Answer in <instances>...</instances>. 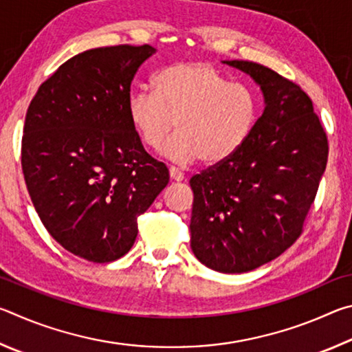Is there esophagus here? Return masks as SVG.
<instances>
[{
  "instance_id": "1",
  "label": "esophagus",
  "mask_w": 352,
  "mask_h": 352,
  "mask_svg": "<svg viewBox=\"0 0 352 352\" xmlns=\"http://www.w3.org/2000/svg\"><path fill=\"white\" fill-rule=\"evenodd\" d=\"M169 175H170V178H172V180H174V182H182L183 178H184L183 172H182L180 169L174 168V166H170V168H169Z\"/></svg>"
}]
</instances>
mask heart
I'll use <instances>...</instances> for the list:
<instances>
[{
  "label": "heart",
  "instance_id": "heart-1",
  "mask_svg": "<svg viewBox=\"0 0 352 352\" xmlns=\"http://www.w3.org/2000/svg\"><path fill=\"white\" fill-rule=\"evenodd\" d=\"M152 91L130 94L129 121L142 144L180 164L217 166L245 144L259 118V98L211 63L182 62L152 77Z\"/></svg>",
  "mask_w": 352,
  "mask_h": 352
}]
</instances>
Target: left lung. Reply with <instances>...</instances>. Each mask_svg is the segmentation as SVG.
Instances as JSON below:
<instances>
[{
  "instance_id": "8db88e82",
  "label": "left lung",
  "mask_w": 352,
  "mask_h": 352,
  "mask_svg": "<svg viewBox=\"0 0 352 352\" xmlns=\"http://www.w3.org/2000/svg\"><path fill=\"white\" fill-rule=\"evenodd\" d=\"M223 63L258 83L265 109L239 152L190 178V248L212 270L243 273L278 258L301 236L329 146L300 85L264 65Z\"/></svg>"
}]
</instances>
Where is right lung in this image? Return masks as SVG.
<instances>
[{
	"label": "right lung",
	"mask_w": 352,
	"mask_h": 352,
	"mask_svg": "<svg viewBox=\"0 0 352 352\" xmlns=\"http://www.w3.org/2000/svg\"><path fill=\"white\" fill-rule=\"evenodd\" d=\"M155 47L80 52L41 83L21 141V168L35 211L60 245L91 262L126 254L138 216L168 186L127 115L130 85Z\"/></svg>",
	"instance_id": "add662e5"
}]
</instances>
